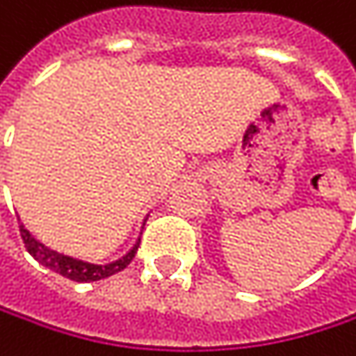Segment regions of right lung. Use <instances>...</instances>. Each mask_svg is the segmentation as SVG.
<instances>
[{
  "label": "right lung",
  "mask_w": 356,
  "mask_h": 356,
  "mask_svg": "<svg viewBox=\"0 0 356 356\" xmlns=\"http://www.w3.org/2000/svg\"><path fill=\"white\" fill-rule=\"evenodd\" d=\"M20 236H22V242H24L29 254L35 261H39L43 267L60 273L62 277H68L72 282H85V284L87 282H99L104 277H110V275L122 271L133 261V257H135V252L139 248V240H137V244L124 257H120V259H116L112 263H106V265H95V263H87V261H81V259H74V257H68V254H60V252L47 248L45 244L35 240L24 225H20Z\"/></svg>",
  "instance_id": "add662e5"
}]
</instances>
